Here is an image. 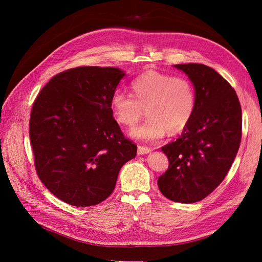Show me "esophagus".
I'll return each instance as SVG.
<instances>
[{"label":"esophagus","mask_w":262,"mask_h":262,"mask_svg":"<svg viewBox=\"0 0 262 262\" xmlns=\"http://www.w3.org/2000/svg\"><path fill=\"white\" fill-rule=\"evenodd\" d=\"M150 150H152V148L146 147V146H142V145H139V146H138V154H139V155L147 154V153L150 152Z\"/></svg>","instance_id":"obj_1"}]
</instances>
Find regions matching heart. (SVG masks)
<instances>
[{
    "instance_id": "obj_1",
    "label": "heart",
    "mask_w": 262,
    "mask_h": 262,
    "mask_svg": "<svg viewBox=\"0 0 262 262\" xmlns=\"http://www.w3.org/2000/svg\"><path fill=\"white\" fill-rule=\"evenodd\" d=\"M133 96L114 92L110 107L116 120L133 126L144 114L146 120L131 130V136L143 141H157L166 133H178L191 121L195 108V91L185 76H173L148 70L131 83Z\"/></svg>"
}]
</instances>
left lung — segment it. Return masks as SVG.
<instances>
[{
	"instance_id": "8db88e82",
	"label": "left lung",
	"mask_w": 262,
	"mask_h": 262,
	"mask_svg": "<svg viewBox=\"0 0 262 262\" xmlns=\"http://www.w3.org/2000/svg\"><path fill=\"white\" fill-rule=\"evenodd\" d=\"M173 67L192 82L195 108L181 136L162 147L169 166L157 185L167 199L193 203L213 192L231 168L242 140V108L215 70L199 63Z\"/></svg>"
}]
</instances>
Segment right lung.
Returning <instances> with one entry per match:
<instances>
[{
    "mask_svg": "<svg viewBox=\"0 0 262 262\" xmlns=\"http://www.w3.org/2000/svg\"><path fill=\"white\" fill-rule=\"evenodd\" d=\"M124 75L110 67L70 69L53 76L34 102L29 138L37 175L63 202L92 207L106 200L119 170L137 155L110 107Z\"/></svg>",
    "mask_w": 262,
    "mask_h": 262,
    "instance_id": "right-lung-1",
    "label": "right lung"
}]
</instances>
